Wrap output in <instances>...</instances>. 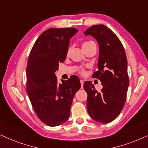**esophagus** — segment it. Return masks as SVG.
<instances>
[{
	"label": "esophagus",
	"mask_w": 148,
	"mask_h": 148,
	"mask_svg": "<svg viewBox=\"0 0 148 148\" xmlns=\"http://www.w3.org/2000/svg\"><path fill=\"white\" fill-rule=\"evenodd\" d=\"M80 85H81V89H83V85H84V80H80Z\"/></svg>",
	"instance_id": "esophagus-1"
}]
</instances>
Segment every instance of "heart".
Segmentation results:
<instances>
[{
    "label": "heart",
    "instance_id": "1",
    "mask_svg": "<svg viewBox=\"0 0 148 148\" xmlns=\"http://www.w3.org/2000/svg\"><path fill=\"white\" fill-rule=\"evenodd\" d=\"M93 45H96L95 44L94 42H93V41H87V42L83 43V45H82V46H83V50H85L87 49V48H89V46H93ZM70 50H71V48H68V50H67V55H69V54H70ZM79 73L80 74H82V75H84V74H85V70H84V69H80Z\"/></svg>",
    "mask_w": 148,
    "mask_h": 148
}]
</instances>
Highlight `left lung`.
I'll return each instance as SVG.
<instances>
[{"label": "left lung", "instance_id": "1", "mask_svg": "<svg viewBox=\"0 0 148 148\" xmlns=\"http://www.w3.org/2000/svg\"><path fill=\"white\" fill-rule=\"evenodd\" d=\"M84 34L93 36L99 44L98 69L92 77L103 87L98 91L91 82H85L87 111L93 120L107 124L119 115L126 102L129 85L126 52L117 35L103 24L89 27Z\"/></svg>", "mask_w": 148, "mask_h": 148}]
</instances>
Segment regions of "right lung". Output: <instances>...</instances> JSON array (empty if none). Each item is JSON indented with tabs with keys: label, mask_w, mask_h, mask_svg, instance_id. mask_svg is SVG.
<instances>
[{
	"label": "right lung",
	"mask_w": 148,
	"mask_h": 148,
	"mask_svg": "<svg viewBox=\"0 0 148 148\" xmlns=\"http://www.w3.org/2000/svg\"><path fill=\"white\" fill-rule=\"evenodd\" d=\"M76 28H51L40 35L33 45L27 66V92L38 118L49 126L68 120L74 95L80 88L75 75L58 83L55 73L67 56Z\"/></svg>",
	"instance_id": "obj_1"
}]
</instances>
